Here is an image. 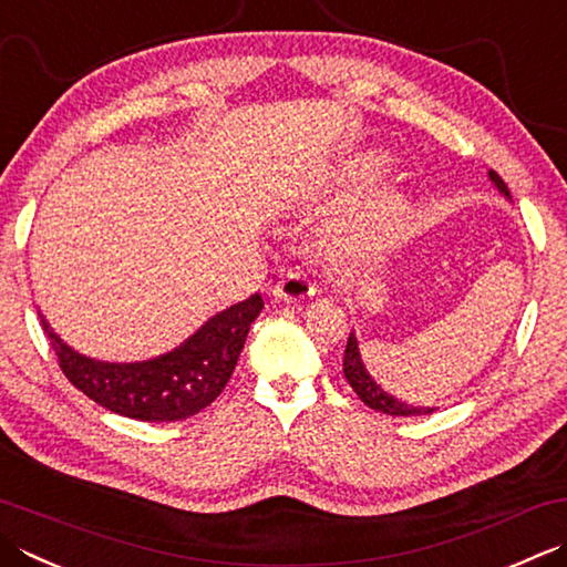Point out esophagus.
I'll return each mask as SVG.
<instances>
[{"label":"esophagus","mask_w":567,"mask_h":567,"mask_svg":"<svg viewBox=\"0 0 567 567\" xmlns=\"http://www.w3.org/2000/svg\"><path fill=\"white\" fill-rule=\"evenodd\" d=\"M317 295V285L307 272H287L280 282L275 285V297L280 302H299V299H309Z\"/></svg>","instance_id":"obj_1"}]
</instances>
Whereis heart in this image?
Returning a JSON list of instances; mask_svg holds the SVG:
<instances>
[{"label": "heart", "instance_id": "1", "mask_svg": "<svg viewBox=\"0 0 567 567\" xmlns=\"http://www.w3.org/2000/svg\"><path fill=\"white\" fill-rule=\"evenodd\" d=\"M405 224V204L401 196L375 192L351 210L343 224V240L351 250L375 252L398 238Z\"/></svg>", "mask_w": 567, "mask_h": 567}]
</instances>
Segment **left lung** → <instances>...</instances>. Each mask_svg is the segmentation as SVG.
<instances>
[{
    "instance_id": "obj_1",
    "label": "left lung",
    "mask_w": 567,
    "mask_h": 567,
    "mask_svg": "<svg viewBox=\"0 0 567 567\" xmlns=\"http://www.w3.org/2000/svg\"><path fill=\"white\" fill-rule=\"evenodd\" d=\"M489 176H492V182L496 184L498 192L512 198V194H508V188H506L502 176H498L496 172H489ZM343 375H347V381L353 388V393H357L369 408L379 410V413L398 415V417L432 413V408H410V405L398 401V398L388 395L383 388L371 379L369 371L363 369V361H361V353H359V341H357V337H353V334H349L347 351H343Z\"/></svg>"
}]
</instances>
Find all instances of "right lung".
I'll return each instance as SVG.
<instances>
[{"label":"right lung","mask_w":567,"mask_h":567,"mask_svg":"<svg viewBox=\"0 0 567 567\" xmlns=\"http://www.w3.org/2000/svg\"><path fill=\"white\" fill-rule=\"evenodd\" d=\"M260 309L262 297L250 295L208 319L179 349L142 363L85 359L53 334L47 319L41 324L63 375L91 401L142 423H174L196 415L220 395Z\"/></svg>","instance_id":"1"}]
</instances>
